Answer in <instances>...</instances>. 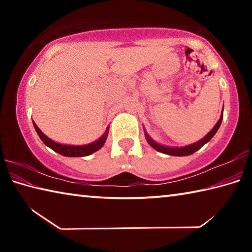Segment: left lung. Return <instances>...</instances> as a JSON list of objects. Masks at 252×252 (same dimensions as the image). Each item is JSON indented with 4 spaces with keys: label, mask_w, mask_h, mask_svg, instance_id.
<instances>
[{
    "label": "left lung",
    "mask_w": 252,
    "mask_h": 252,
    "mask_svg": "<svg viewBox=\"0 0 252 252\" xmlns=\"http://www.w3.org/2000/svg\"><path fill=\"white\" fill-rule=\"evenodd\" d=\"M222 118H223V110L222 112H221V116L220 119L218 120V122L216 123V126L212 127V130L209 132V133L204 136L203 139L200 140V141L192 143V144H189V146H186V147H182V148H174V147H165V146H162V144L156 142L155 140H153L150 135H149L146 131H144V134H146V139L148 143L150 144V146L155 149V150L162 152V153H165V155H169V156H177V157H185V156H190L194 153L195 151H198L200 148L202 146H204L207 142L210 141V140L213 138V135L216 134V132L218 131V129L220 127L221 122H222Z\"/></svg>",
    "instance_id": "8db88e82"
}]
</instances>
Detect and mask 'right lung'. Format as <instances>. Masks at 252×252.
I'll return each instance as SVG.
<instances>
[{"mask_svg": "<svg viewBox=\"0 0 252 252\" xmlns=\"http://www.w3.org/2000/svg\"><path fill=\"white\" fill-rule=\"evenodd\" d=\"M33 126L35 127L37 134H39L40 139L43 141L45 146H48L55 152H58L60 155L64 157H87V156L92 155L93 152L97 151L99 149L103 147V144L105 143L106 138H108V133H109V127H108L106 131L104 132V134L94 142L85 144V146H69V144H61V143L54 142L53 140L48 138V136H46L43 132L39 129V126L34 123V121H33Z\"/></svg>", "mask_w": 252, "mask_h": 252, "instance_id": "1", "label": "right lung"}]
</instances>
